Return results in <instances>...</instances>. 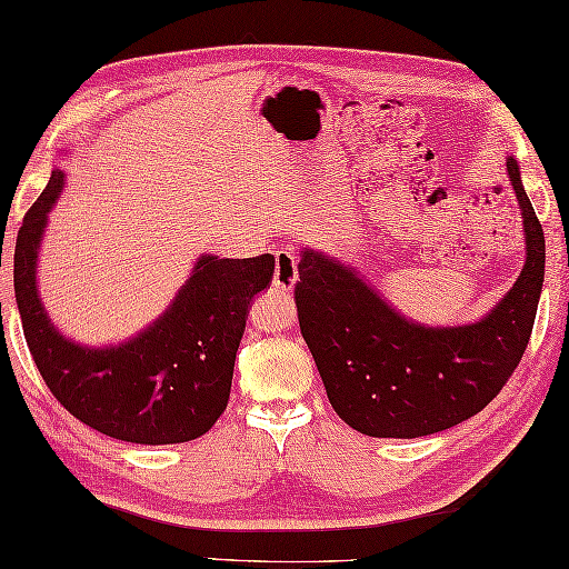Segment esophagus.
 I'll return each mask as SVG.
<instances>
[{
	"instance_id": "esophagus-1",
	"label": "esophagus",
	"mask_w": 569,
	"mask_h": 569,
	"mask_svg": "<svg viewBox=\"0 0 569 569\" xmlns=\"http://www.w3.org/2000/svg\"><path fill=\"white\" fill-rule=\"evenodd\" d=\"M276 266H273V288L278 291H291L298 281V266L296 256L291 249H278L276 251Z\"/></svg>"
}]
</instances>
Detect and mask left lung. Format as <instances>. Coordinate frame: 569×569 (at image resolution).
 Segmentation results:
<instances>
[{"mask_svg": "<svg viewBox=\"0 0 569 569\" xmlns=\"http://www.w3.org/2000/svg\"><path fill=\"white\" fill-rule=\"evenodd\" d=\"M526 266L478 322L429 328L407 320L358 271L313 249L300 256L298 322L338 417L367 437L417 439L478 415L503 389L528 348L545 276V237L508 158Z\"/></svg>", "mask_w": 569, "mask_h": 569, "instance_id": "8db88e82", "label": "left lung"}]
</instances>
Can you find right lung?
<instances>
[{
    "label": "right lung",
    "mask_w": 569,
    "mask_h": 569,
    "mask_svg": "<svg viewBox=\"0 0 569 569\" xmlns=\"http://www.w3.org/2000/svg\"><path fill=\"white\" fill-rule=\"evenodd\" d=\"M63 172L27 211L14 249V293L29 352L51 395L91 429L130 443L202 437L227 409L233 360L256 293L269 288L273 256H202L172 306L140 336L83 348L53 328L37 293L39 243Z\"/></svg>",
    "instance_id": "1"
}]
</instances>
